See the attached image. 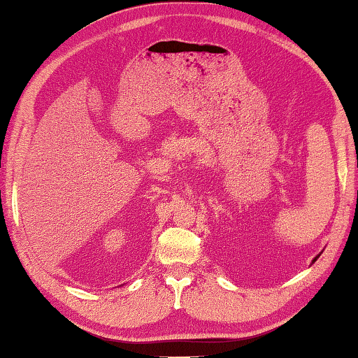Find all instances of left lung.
Returning a JSON list of instances; mask_svg holds the SVG:
<instances>
[{
	"label": "left lung",
	"instance_id": "1",
	"mask_svg": "<svg viewBox=\"0 0 358 358\" xmlns=\"http://www.w3.org/2000/svg\"><path fill=\"white\" fill-rule=\"evenodd\" d=\"M315 261H316V259H315Z\"/></svg>",
	"mask_w": 358,
	"mask_h": 358
}]
</instances>
